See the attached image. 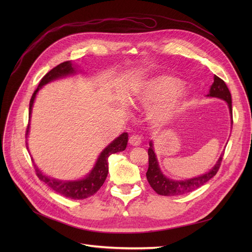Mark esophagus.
Segmentation results:
<instances>
[{
  "mask_svg": "<svg viewBox=\"0 0 252 252\" xmlns=\"http://www.w3.org/2000/svg\"><path fill=\"white\" fill-rule=\"evenodd\" d=\"M128 142L130 145H133V146H138V145L141 144V138L138 135H133L129 137Z\"/></svg>",
  "mask_w": 252,
  "mask_h": 252,
  "instance_id": "obj_1",
  "label": "esophagus"
}]
</instances>
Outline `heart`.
<instances>
[{
	"instance_id": "b5f03b06",
	"label": "heart",
	"mask_w": 252,
	"mask_h": 252,
	"mask_svg": "<svg viewBox=\"0 0 252 252\" xmlns=\"http://www.w3.org/2000/svg\"><path fill=\"white\" fill-rule=\"evenodd\" d=\"M182 83L174 77H159L148 83L141 92V99L145 103L156 102L150 110V117L158 125L170 123L185 106L184 94L178 90Z\"/></svg>"
}]
</instances>
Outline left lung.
<instances>
[{
  "instance_id": "left-lung-1",
  "label": "left lung",
  "mask_w": 252,
  "mask_h": 252,
  "mask_svg": "<svg viewBox=\"0 0 252 252\" xmlns=\"http://www.w3.org/2000/svg\"><path fill=\"white\" fill-rule=\"evenodd\" d=\"M207 96L210 97H217L220 98L226 101L229 105V109L232 114V97L231 93L221 78L215 75L214 84L210 87L209 94ZM232 124H233V115H232ZM148 156H149V166L146 173L147 180L150 184L152 189L159 195L162 196H176V195H183L189 193L197 188L201 187L206 182H208L211 178H214L220 167V163L222 160L223 154L220 155L219 161L215 165V167L208 171L207 174H204L200 177L193 178L186 181H174L170 180L162 175L160 171L158 162L155 157V153L153 151L152 143H150V148L148 149Z\"/></svg>"
}]
</instances>
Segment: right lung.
<instances>
[{
    "instance_id": "right-lung-1",
    "label": "right lung",
    "mask_w": 252,
    "mask_h": 252,
    "mask_svg": "<svg viewBox=\"0 0 252 252\" xmlns=\"http://www.w3.org/2000/svg\"><path fill=\"white\" fill-rule=\"evenodd\" d=\"M73 72H74V69L71 66V63L69 61H65L57 65L56 67H54L52 70H50L41 79V81H39L38 87L33 92L30 102V113H29L30 119L32 114V104L38 90L41 89L44 85L53 81V79H56L58 77L67 75ZM29 128H30V125H28V128H26V134H25L26 136H28ZM127 139H128L127 134L124 133L117 139H115L110 145H108V146L106 147L100 154L98 160L96 162V165L92 169L90 175L86 179H83L81 181L62 182V181L51 179L49 177L44 176L36 167V165H34L35 174L39 180L43 181L51 189L56 191L57 193L67 198H70V199H85V198L94 195L101 188L108 174V157L113 153L124 151L126 147Z\"/></svg>"
}]
</instances>
